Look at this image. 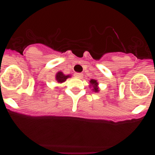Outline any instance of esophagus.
<instances>
[{"label":"esophagus","instance_id":"esophagus-1","mask_svg":"<svg viewBox=\"0 0 155 155\" xmlns=\"http://www.w3.org/2000/svg\"><path fill=\"white\" fill-rule=\"evenodd\" d=\"M74 76H76V77L77 78H82V76H83V75L82 74V73H76L74 74Z\"/></svg>","mask_w":155,"mask_h":155}]
</instances>
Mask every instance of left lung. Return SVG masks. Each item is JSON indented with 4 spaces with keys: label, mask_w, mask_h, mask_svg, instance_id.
I'll return each mask as SVG.
<instances>
[{
    "label": "left lung",
    "mask_w": 155,
    "mask_h": 155,
    "mask_svg": "<svg viewBox=\"0 0 155 155\" xmlns=\"http://www.w3.org/2000/svg\"><path fill=\"white\" fill-rule=\"evenodd\" d=\"M90 82L92 86H93V90L95 92H97L99 90H98V87H97L98 83L97 82V81L94 80V79H91V80L90 81Z\"/></svg>",
    "instance_id": "1"
}]
</instances>
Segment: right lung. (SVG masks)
<instances>
[{
  "mask_svg": "<svg viewBox=\"0 0 155 155\" xmlns=\"http://www.w3.org/2000/svg\"><path fill=\"white\" fill-rule=\"evenodd\" d=\"M68 77H70V76H65V75L63 74L62 72H58V73H57V75H56V80L58 82L62 83V82H64Z\"/></svg>",
  "mask_w": 155,
  "mask_h": 155,
  "instance_id": "right-lung-1",
  "label": "right lung"
}]
</instances>
